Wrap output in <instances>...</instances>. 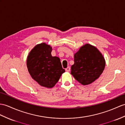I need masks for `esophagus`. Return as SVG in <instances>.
<instances>
[{
    "instance_id": "obj_1",
    "label": "esophagus",
    "mask_w": 125,
    "mask_h": 125,
    "mask_svg": "<svg viewBox=\"0 0 125 125\" xmlns=\"http://www.w3.org/2000/svg\"><path fill=\"white\" fill-rule=\"evenodd\" d=\"M65 70H66V72H69L70 70H71V68H70L69 67H67V68L65 69Z\"/></svg>"
}]
</instances>
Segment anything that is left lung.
<instances>
[{"instance_id": "1", "label": "left lung", "mask_w": 125, "mask_h": 125, "mask_svg": "<svg viewBox=\"0 0 125 125\" xmlns=\"http://www.w3.org/2000/svg\"><path fill=\"white\" fill-rule=\"evenodd\" d=\"M105 66L104 58L100 51L95 47L86 43L74 54L71 74L79 83L87 85L100 76Z\"/></svg>"}]
</instances>
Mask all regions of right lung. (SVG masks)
Instances as JSON below:
<instances>
[{
	"mask_svg": "<svg viewBox=\"0 0 125 125\" xmlns=\"http://www.w3.org/2000/svg\"><path fill=\"white\" fill-rule=\"evenodd\" d=\"M52 47L45 43L36 45L29 52L26 65L31 77L41 86L52 88L64 73L58 57L51 55Z\"/></svg>",
	"mask_w": 125,
	"mask_h": 125,
	"instance_id": "add662e5",
	"label": "right lung"
}]
</instances>
